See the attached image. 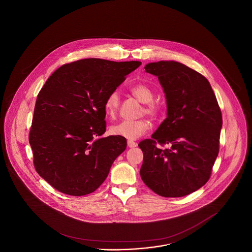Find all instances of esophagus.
Here are the masks:
<instances>
[{"instance_id":"34e87169","label":"esophagus","mask_w":252,"mask_h":252,"mask_svg":"<svg viewBox=\"0 0 252 252\" xmlns=\"http://www.w3.org/2000/svg\"><path fill=\"white\" fill-rule=\"evenodd\" d=\"M137 143L135 142V141H133V140H127V146L129 147V148H135V147H137Z\"/></svg>"}]
</instances>
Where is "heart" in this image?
<instances>
[{
	"label": "heart",
	"mask_w": 252,
	"mask_h": 252,
	"mask_svg": "<svg viewBox=\"0 0 252 252\" xmlns=\"http://www.w3.org/2000/svg\"><path fill=\"white\" fill-rule=\"evenodd\" d=\"M130 92L139 101L144 103V109H142V115H150L151 117H156L160 113V107L153 101V92L149 86L145 84H136L130 88ZM120 104L119 95L116 92H112L104 102V110L108 116L114 118L118 112ZM151 124L146 119L138 120H123L111 126V133L115 136L126 137L128 139H136L143 136L149 130Z\"/></svg>",
	"instance_id": "b5f03b06"
}]
</instances>
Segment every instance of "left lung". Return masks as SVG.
<instances>
[{"mask_svg": "<svg viewBox=\"0 0 252 252\" xmlns=\"http://www.w3.org/2000/svg\"><path fill=\"white\" fill-rule=\"evenodd\" d=\"M144 68L158 76L167 117L152 138L138 144L143 152L140 176L161 197H184L210 179L219 153L221 110L209 81L197 71L175 61L150 63ZM157 143L168 148L160 149Z\"/></svg>", "mask_w": 252, "mask_h": 252, "instance_id": "1", "label": "left lung"}]
</instances>
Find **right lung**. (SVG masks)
<instances>
[{
	"instance_id": "obj_1",
	"label": "right lung",
	"mask_w": 252,
	"mask_h": 252,
	"mask_svg": "<svg viewBox=\"0 0 252 252\" xmlns=\"http://www.w3.org/2000/svg\"><path fill=\"white\" fill-rule=\"evenodd\" d=\"M140 64L88 58L62 65L47 79L36 100L30 144L36 171L55 189L84 196L104 182L126 148V137L99 138L106 130L104 102Z\"/></svg>"
}]
</instances>
